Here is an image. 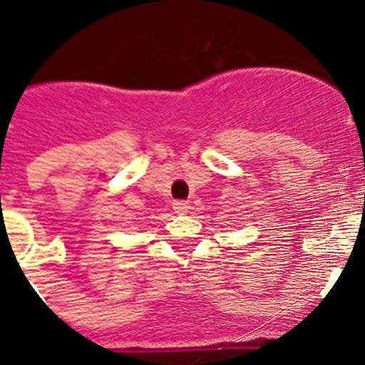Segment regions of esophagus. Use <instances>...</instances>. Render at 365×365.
I'll use <instances>...</instances> for the list:
<instances>
[{
	"label": "esophagus",
	"instance_id": "34e87169",
	"mask_svg": "<svg viewBox=\"0 0 365 365\" xmlns=\"http://www.w3.org/2000/svg\"><path fill=\"white\" fill-rule=\"evenodd\" d=\"M173 210H175V213H179V215H185V213H188L190 206L186 200H175V202H173Z\"/></svg>",
	"mask_w": 365,
	"mask_h": 365
}]
</instances>
